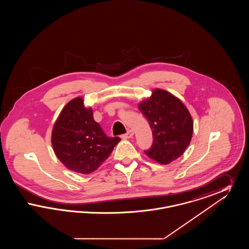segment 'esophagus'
Returning <instances> with one entry per match:
<instances>
[{
    "mask_svg": "<svg viewBox=\"0 0 249 249\" xmlns=\"http://www.w3.org/2000/svg\"><path fill=\"white\" fill-rule=\"evenodd\" d=\"M132 136H133V130H129L127 131V133H125V134L122 135V138H124V139H129V138H131Z\"/></svg>",
    "mask_w": 249,
    "mask_h": 249,
    "instance_id": "1",
    "label": "esophagus"
}]
</instances>
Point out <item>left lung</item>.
Returning a JSON list of instances; mask_svg holds the SVG:
<instances>
[{
    "label": "left lung",
    "mask_w": 249,
    "mask_h": 249,
    "mask_svg": "<svg viewBox=\"0 0 249 249\" xmlns=\"http://www.w3.org/2000/svg\"><path fill=\"white\" fill-rule=\"evenodd\" d=\"M139 110L149 122L153 142L144 153L160 164H168L185 152L193 133V121L183 103L163 89H155Z\"/></svg>",
    "instance_id": "left-lung-1"
}]
</instances>
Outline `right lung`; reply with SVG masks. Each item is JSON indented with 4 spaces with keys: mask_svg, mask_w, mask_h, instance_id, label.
I'll return each instance as SVG.
<instances>
[{
    "mask_svg": "<svg viewBox=\"0 0 249 249\" xmlns=\"http://www.w3.org/2000/svg\"><path fill=\"white\" fill-rule=\"evenodd\" d=\"M52 146L59 160L73 172L90 174L112 153L120 141L108 137L93 119L82 98L70 101L59 114L52 130Z\"/></svg>",
    "mask_w": 249,
    "mask_h": 249,
    "instance_id": "add662e5",
    "label": "right lung"
}]
</instances>
